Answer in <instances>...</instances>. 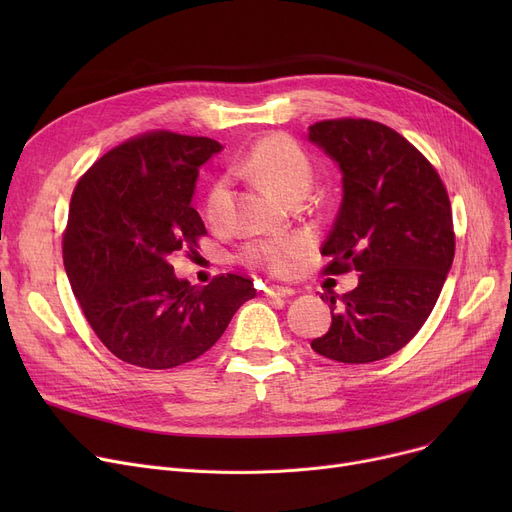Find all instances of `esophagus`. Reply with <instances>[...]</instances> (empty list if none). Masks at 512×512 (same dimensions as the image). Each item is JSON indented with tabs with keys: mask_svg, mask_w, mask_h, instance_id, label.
Listing matches in <instances>:
<instances>
[{
	"mask_svg": "<svg viewBox=\"0 0 512 512\" xmlns=\"http://www.w3.org/2000/svg\"><path fill=\"white\" fill-rule=\"evenodd\" d=\"M263 294L267 299H286V297H292L294 290L288 286H265Z\"/></svg>",
	"mask_w": 512,
	"mask_h": 512,
	"instance_id": "esophagus-1",
	"label": "esophagus"
}]
</instances>
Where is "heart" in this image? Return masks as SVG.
<instances>
[{
	"mask_svg": "<svg viewBox=\"0 0 512 512\" xmlns=\"http://www.w3.org/2000/svg\"><path fill=\"white\" fill-rule=\"evenodd\" d=\"M238 172L257 184L270 188L280 199L294 203L305 197L313 180V166L307 153L286 134H267L242 159ZM205 218L220 228L230 218V184L220 178L211 184L205 197ZM309 255V240L299 234L257 238L240 249L238 259L253 270L270 276H290Z\"/></svg>",
	"mask_w": 512,
	"mask_h": 512,
	"instance_id": "1",
	"label": "heart"
}]
</instances>
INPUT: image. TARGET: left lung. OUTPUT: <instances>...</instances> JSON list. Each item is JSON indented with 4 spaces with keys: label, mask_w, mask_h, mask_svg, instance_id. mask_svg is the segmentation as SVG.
Wrapping results in <instances>:
<instances>
[{
    "label": "left lung",
    "mask_w": 512,
    "mask_h": 512,
    "mask_svg": "<svg viewBox=\"0 0 512 512\" xmlns=\"http://www.w3.org/2000/svg\"><path fill=\"white\" fill-rule=\"evenodd\" d=\"M309 141L342 170V203L321 247L330 259L324 274L361 272L357 288L340 301L326 297L332 326L311 348L351 365L386 359L421 330L450 272L446 186L417 147L380 122H315Z\"/></svg>",
    "instance_id": "left-lung-1"
}]
</instances>
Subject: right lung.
<instances>
[{
	"label": "right lung",
	"mask_w": 512,
	"mask_h": 512,
	"mask_svg": "<svg viewBox=\"0 0 512 512\" xmlns=\"http://www.w3.org/2000/svg\"><path fill=\"white\" fill-rule=\"evenodd\" d=\"M207 137L151 130L107 151L72 193L62 253L74 297L107 351L145 369L201 357L255 297L249 278L178 280L170 257L207 234L191 205Z\"/></svg>",
	"instance_id": "add662e5"
}]
</instances>
